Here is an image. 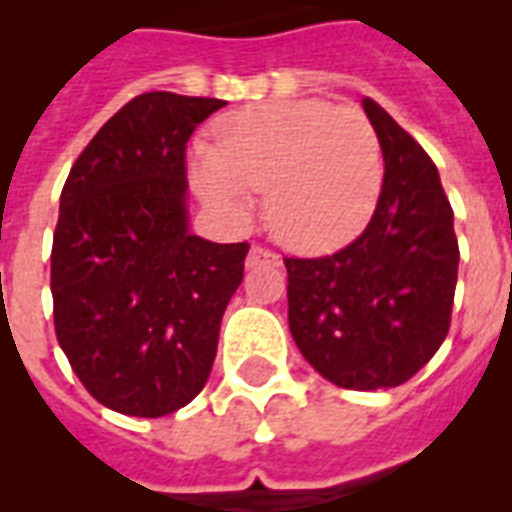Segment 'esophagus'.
<instances>
[{"label":"esophagus","instance_id":"obj_1","mask_svg":"<svg viewBox=\"0 0 512 512\" xmlns=\"http://www.w3.org/2000/svg\"><path fill=\"white\" fill-rule=\"evenodd\" d=\"M257 265H281V257L276 255V252H271L268 247H260V244H255V247L249 249L247 268H257Z\"/></svg>","mask_w":512,"mask_h":512}]
</instances>
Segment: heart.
<instances>
[{
    "mask_svg": "<svg viewBox=\"0 0 512 512\" xmlns=\"http://www.w3.org/2000/svg\"><path fill=\"white\" fill-rule=\"evenodd\" d=\"M217 146L193 151L201 199L247 217L255 191L281 244L319 255L364 231L382 191L377 132L356 108L327 100H276L225 114Z\"/></svg>",
    "mask_w": 512,
    "mask_h": 512,
    "instance_id": "b5f03b06",
    "label": "heart"
}]
</instances>
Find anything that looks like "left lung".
Listing matches in <instances>:
<instances>
[{"label":"left lung","mask_w":512,"mask_h":512,"mask_svg":"<svg viewBox=\"0 0 512 512\" xmlns=\"http://www.w3.org/2000/svg\"><path fill=\"white\" fill-rule=\"evenodd\" d=\"M361 106L385 159L372 220L335 255L284 265L305 361L340 388L380 390L412 380L446 340L460 247L433 159L372 98Z\"/></svg>","instance_id":"1"}]
</instances>
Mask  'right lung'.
Here are the masks:
<instances>
[{"instance_id":"obj_1","label":"right lung","mask_w":512,"mask_h":512,"mask_svg":"<svg viewBox=\"0 0 512 512\" xmlns=\"http://www.w3.org/2000/svg\"><path fill=\"white\" fill-rule=\"evenodd\" d=\"M225 100L143 92L74 162L52 236V319L95 401L164 417L199 396L247 241L188 231L185 148Z\"/></svg>"}]
</instances>
